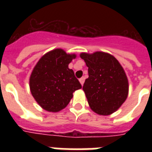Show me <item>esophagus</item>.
I'll return each mask as SVG.
<instances>
[{
    "instance_id": "34e87169",
    "label": "esophagus",
    "mask_w": 152,
    "mask_h": 152,
    "mask_svg": "<svg viewBox=\"0 0 152 152\" xmlns=\"http://www.w3.org/2000/svg\"><path fill=\"white\" fill-rule=\"evenodd\" d=\"M79 80H80V82L81 85L83 86V83H84V80H85V78H84V77H81V78Z\"/></svg>"
}]
</instances>
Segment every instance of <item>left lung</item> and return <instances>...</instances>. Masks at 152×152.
Here are the masks:
<instances>
[{
	"label": "left lung",
	"mask_w": 152,
	"mask_h": 152,
	"mask_svg": "<svg viewBox=\"0 0 152 152\" xmlns=\"http://www.w3.org/2000/svg\"><path fill=\"white\" fill-rule=\"evenodd\" d=\"M88 67L83 90L90 108L99 115H110L120 108L129 95V81L118 60L108 53L80 54Z\"/></svg>",
	"instance_id": "obj_1"
}]
</instances>
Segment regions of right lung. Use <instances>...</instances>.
Here are the masks:
<instances>
[{"label": "right lung", "mask_w": 152, "mask_h": 152, "mask_svg": "<svg viewBox=\"0 0 152 152\" xmlns=\"http://www.w3.org/2000/svg\"><path fill=\"white\" fill-rule=\"evenodd\" d=\"M75 53L54 49L42 56L32 70L29 80L32 96L48 112H59L69 103L75 91L82 86L74 75L69 63Z\"/></svg>", "instance_id": "1"}]
</instances>
